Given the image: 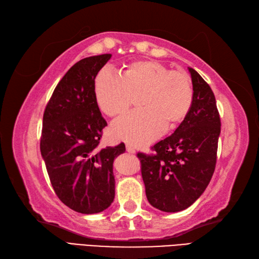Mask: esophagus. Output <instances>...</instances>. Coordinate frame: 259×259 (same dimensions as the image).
Instances as JSON below:
<instances>
[{
    "label": "esophagus",
    "mask_w": 259,
    "mask_h": 259,
    "mask_svg": "<svg viewBox=\"0 0 259 259\" xmlns=\"http://www.w3.org/2000/svg\"><path fill=\"white\" fill-rule=\"evenodd\" d=\"M126 151L130 154H135V149L131 146V145H126Z\"/></svg>",
    "instance_id": "obj_1"
}]
</instances>
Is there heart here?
Here are the masks:
<instances>
[{
	"label": "heart",
	"instance_id": "heart-1",
	"mask_svg": "<svg viewBox=\"0 0 259 259\" xmlns=\"http://www.w3.org/2000/svg\"><path fill=\"white\" fill-rule=\"evenodd\" d=\"M94 98L100 110L117 116L128 110L134 94H142L145 109L128 113L112 125L117 140L145 146L159 137L166 127H176L191 109L193 89L189 75L154 60L132 62L122 75L102 69L93 83Z\"/></svg>",
	"mask_w": 259,
	"mask_h": 259
}]
</instances>
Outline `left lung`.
Wrapping results in <instances>:
<instances>
[{
	"instance_id": "1",
	"label": "left lung",
	"mask_w": 259,
	"mask_h": 259,
	"mask_svg": "<svg viewBox=\"0 0 259 259\" xmlns=\"http://www.w3.org/2000/svg\"><path fill=\"white\" fill-rule=\"evenodd\" d=\"M193 101L174 134L154 145V155L138 153L148 202L163 212H179L204 192L217 163L221 119L210 85L192 68Z\"/></svg>"
}]
</instances>
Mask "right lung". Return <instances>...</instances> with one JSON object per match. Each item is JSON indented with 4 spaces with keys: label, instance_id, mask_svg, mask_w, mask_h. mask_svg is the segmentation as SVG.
<instances>
[{
    "label": "right lung",
    "instance_id": "obj_1",
    "mask_svg": "<svg viewBox=\"0 0 259 259\" xmlns=\"http://www.w3.org/2000/svg\"><path fill=\"white\" fill-rule=\"evenodd\" d=\"M111 54L74 64L57 84L44 112L40 153L57 197L71 210L93 214L111 205L115 195L113 161L125 151L99 147L108 123L101 115L93 83Z\"/></svg>",
    "mask_w": 259,
    "mask_h": 259
}]
</instances>
